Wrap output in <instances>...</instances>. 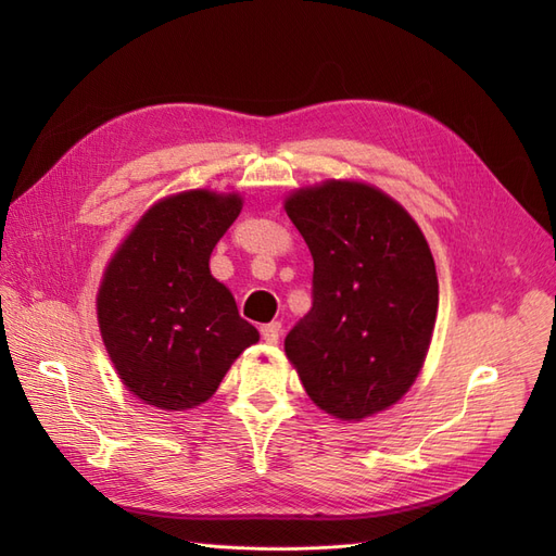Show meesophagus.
Segmentation results:
<instances>
[{"label": "esophagus", "instance_id": "obj_1", "mask_svg": "<svg viewBox=\"0 0 556 556\" xmlns=\"http://www.w3.org/2000/svg\"><path fill=\"white\" fill-rule=\"evenodd\" d=\"M262 339L268 343V345H276L280 341V333H282V325L280 323H268V325H262Z\"/></svg>", "mask_w": 556, "mask_h": 556}]
</instances>
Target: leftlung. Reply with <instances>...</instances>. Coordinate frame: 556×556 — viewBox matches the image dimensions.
<instances>
[{
    "instance_id": "left-lung-1",
    "label": "left lung",
    "mask_w": 556,
    "mask_h": 556,
    "mask_svg": "<svg viewBox=\"0 0 556 556\" xmlns=\"http://www.w3.org/2000/svg\"><path fill=\"white\" fill-rule=\"evenodd\" d=\"M285 213L313 255V308L285 339L319 410L362 422L422 371L439 278L422 229L396 199L355 178L292 190Z\"/></svg>"
}]
</instances>
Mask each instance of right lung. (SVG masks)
Listing matches in <instances>:
<instances>
[{
  "instance_id": "1",
  "label": "right lung",
  "mask_w": 556,
  "mask_h": 556,
  "mask_svg": "<svg viewBox=\"0 0 556 556\" xmlns=\"http://www.w3.org/2000/svg\"><path fill=\"white\" fill-rule=\"evenodd\" d=\"M243 208L239 192L185 190L155 201L109 260L97 323L127 392L160 410L206 403L260 331L211 274V252Z\"/></svg>"
}]
</instances>
